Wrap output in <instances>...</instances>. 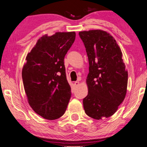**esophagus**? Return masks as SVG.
<instances>
[{"label": "esophagus", "instance_id": "obj_1", "mask_svg": "<svg viewBox=\"0 0 147 147\" xmlns=\"http://www.w3.org/2000/svg\"><path fill=\"white\" fill-rule=\"evenodd\" d=\"M74 85L75 86H78L79 85V81H75V83H74Z\"/></svg>", "mask_w": 147, "mask_h": 147}]
</instances>
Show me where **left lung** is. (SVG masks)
Returning <instances> with one entry per match:
<instances>
[{
	"mask_svg": "<svg viewBox=\"0 0 147 147\" xmlns=\"http://www.w3.org/2000/svg\"><path fill=\"white\" fill-rule=\"evenodd\" d=\"M79 34L89 64L84 109L88 116L95 120L109 118L118 110L127 91L128 71L122 51L115 39L105 31H83Z\"/></svg>",
	"mask_w": 147,
	"mask_h": 147,
	"instance_id": "obj_1",
	"label": "left lung"
}]
</instances>
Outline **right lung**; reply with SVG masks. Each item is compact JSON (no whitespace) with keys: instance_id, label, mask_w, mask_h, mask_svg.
Wrapping results in <instances>:
<instances>
[{"instance_id":"obj_1","label":"right lung","mask_w":147,"mask_h":147,"mask_svg":"<svg viewBox=\"0 0 147 147\" xmlns=\"http://www.w3.org/2000/svg\"><path fill=\"white\" fill-rule=\"evenodd\" d=\"M75 36V31L44 35L25 58L22 79L28 103L46 120L63 116L69 102L71 88L66 79L64 59Z\"/></svg>"}]
</instances>
